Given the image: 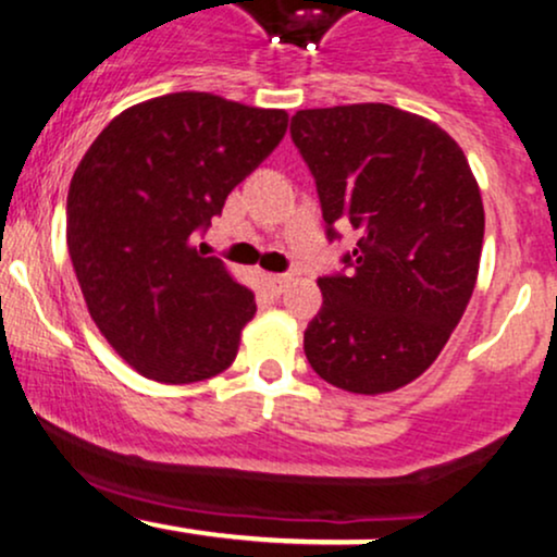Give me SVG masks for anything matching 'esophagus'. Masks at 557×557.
<instances>
[{"label": "esophagus", "mask_w": 557, "mask_h": 557, "mask_svg": "<svg viewBox=\"0 0 557 557\" xmlns=\"http://www.w3.org/2000/svg\"><path fill=\"white\" fill-rule=\"evenodd\" d=\"M287 283H290V274H267V285H270L272 293H283Z\"/></svg>", "instance_id": "esophagus-1"}]
</instances>
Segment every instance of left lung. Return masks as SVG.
I'll list each match as a JSON object with an SVG mask.
<instances>
[{"label":"left lung","mask_w":557,"mask_h":557,"mask_svg":"<svg viewBox=\"0 0 557 557\" xmlns=\"http://www.w3.org/2000/svg\"><path fill=\"white\" fill-rule=\"evenodd\" d=\"M293 144L317 181L327 238L359 233L348 272L319 277L304 332L311 369L359 395L393 393L432 367L474 293L484 207L461 146L389 104L300 110Z\"/></svg>","instance_id":"1"}]
</instances>
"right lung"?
<instances>
[{
	"instance_id": "obj_1",
	"label": "right lung",
	"mask_w": 557,
	"mask_h": 557,
	"mask_svg": "<svg viewBox=\"0 0 557 557\" xmlns=\"http://www.w3.org/2000/svg\"><path fill=\"white\" fill-rule=\"evenodd\" d=\"M285 131V110L181 91L117 114L81 159L70 259L96 327L138 374L188 385L235 361L257 300L196 235Z\"/></svg>"
}]
</instances>
